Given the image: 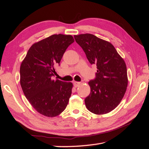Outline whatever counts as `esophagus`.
I'll return each instance as SVG.
<instances>
[{"label":"esophagus","mask_w":149,"mask_h":149,"mask_svg":"<svg viewBox=\"0 0 149 149\" xmlns=\"http://www.w3.org/2000/svg\"><path fill=\"white\" fill-rule=\"evenodd\" d=\"M80 84H81V83H80V82H76V81L74 82V87H75V88H77V87H78L79 86Z\"/></svg>","instance_id":"obj_1"}]
</instances>
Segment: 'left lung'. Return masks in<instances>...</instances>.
<instances>
[{"mask_svg":"<svg viewBox=\"0 0 149 149\" xmlns=\"http://www.w3.org/2000/svg\"><path fill=\"white\" fill-rule=\"evenodd\" d=\"M90 64L97 65L95 78L89 81L90 93L84 99L87 109L103 115L117 107L127 90L125 63L111 43L91 34L75 35Z\"/></svg>","mask_w":149,"mask_h":149,"instance_id":"obj_1","label":"left lung"}]
</instances>
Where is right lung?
Listing matches in <instances>:
<instances>
[{
    "label": "right lung",
    "mask_w": 149,
    "mask_h": 149,
    "mask_svg": "<svg viewBox=\"0 0 149 149\" xmlns=\"http://www.w3.org/2000/svg\"><path fill=\"white\" fill-rule=\"evenodd\" d=\"M74 39L71 35L53 34L30 47L20 69V85L30 104L48 117L61 113L72 94V83L52 79L66 49Z\"/></svg>",
    "instance_id": "obj_1"
}]
</instances>
